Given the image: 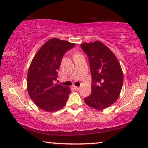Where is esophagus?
I'll return each instance as SVG.
<instances>
[{"instance_id": "esophagus-1", "label": "esophagus", "mask_w": 148, "mask_h": 148, "mask_svg": "<svg viewBox=\"0 0 148 148\" xmlns=\"http://www.w3.org/2000/svg\"><path fill=\"white\" fill-rule=\"evenodd\" d=\"M73 88H74L75 90H79V87H77V86H73Z\"/></svg>"}]
</instances>
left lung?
Here are the masks:
<instances>
[{
  "instance_id": "left-lung-1",
  "label": "left lung",
  "mask_w": 148,
  "mask_h": 148,
  "mask_svg": "<svg viewBox=\"0 0 148 148\" xmlns=\"http://www.w3.org/2000/svg\"><path fill=\"white\" fill-rule=\"evenodd\" d=\"M81 48L88 56L92 75V94L85 98L88 106L102 110L116 102L123 84L121 64L114 53L99 41L83 43Z\"/></svg>"
}]
</instances>
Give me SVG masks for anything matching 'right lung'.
Listing matches in <instances>:
<instances>
[{"instance_id":"right-lung-1","label":"right lung","mask_w":148,"mask_h":148,"mask_svg":"<svg viewBox=\"0 0 148 148\" xmlns=\"http://www.w3.org/2000/svg\"><path fill=\"white\" fill-rule=\"evenodd\" d=\"M75 44L52 38L38 50L27 73V86L29 97L38 108L53 112L65 106L70 88L54 84L58 77L62 58Z\"/></svg>"}]
</instances>
